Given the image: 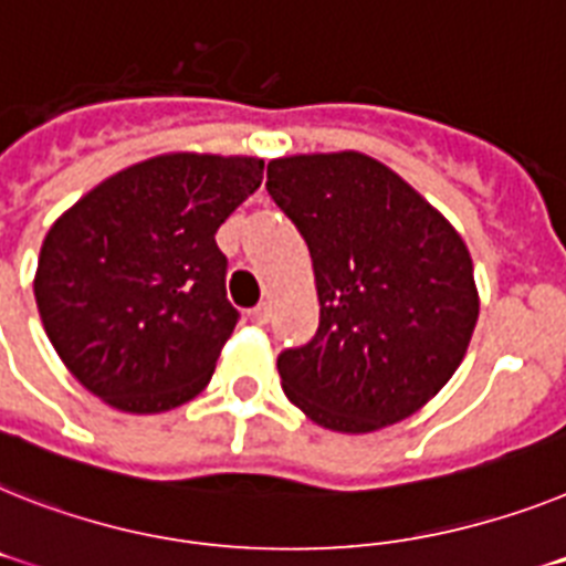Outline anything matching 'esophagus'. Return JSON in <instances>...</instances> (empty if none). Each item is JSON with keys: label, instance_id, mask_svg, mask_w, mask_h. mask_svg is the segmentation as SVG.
<instances>
[{"label": "esophagus", "instance_id": "esophagus-1", "mask_svg": "<svg viewBox=\"0 0 566 566\" xmlns=\"http://www.w3.org/2000/svg\"><path fill=\"white\" fill-rule=\"evenodd\" d=\"M247 319L253 322V325H264V322L270 319V307L264 305V302L255 307H250V311H247Z\"/></svg>", "mask_w": 566, "mask_h": 566}]
</instances>
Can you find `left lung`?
<instances>
[{
  "label": "left lung",
  "instance_id": "1",
  "mask_svg": "<svg viewBox=\"0 0 566 566\" xmlns=\"http://www.w3.org/2000/svg\"><path fill=\"white\" fill-rule=\"evenodd\" d=\"M268 192L302 232L319 293L313 339L275 363L287 400L348 434L411 417L458 371L481 311L458 230L359 151L270 160Z\"/></svg>",
  "mask_w": 566,
  "mask_h": 566
}]
</instances>
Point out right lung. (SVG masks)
Wrapping results in <instances>:
<instances>
[{
    "instance_id": "right-lung-1",
    "label": "right lung",
    "mask_w": 566,
    "mask_h": 566,
    "mask_svg": "<svg viewBox=\"0 0 566 566\" xmlns=\"http://www.w3.org/2000/svg\"><path fill=\"white\" fill-rule=\"evenodd\" d=\"M264 160L175 151L135 164L56 218L33 296L51 345L94 397L158 415L201 394L239 322L216 232Z\"/></svg>"
}]
</instances>
